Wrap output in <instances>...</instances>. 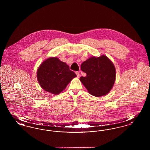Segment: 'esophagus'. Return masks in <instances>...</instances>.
I'll return each mask as SVG.
<instances>
[{
  "label": "esophagus",
  "mask_w": 150,
  "mask_h": 150,
  "mask_svg": "<svg viewBox=\"0 0 150 150\" xmlns=\"http://www.w3.org/2000/svg\"><path fill=\"white\" fill-rule=\"evenodd\" d=\"M76 74L77 75V77L79 78L80 77V73L79 72H76Z\"/></svg>",
  "instance_id": "1"
}]
</instances>
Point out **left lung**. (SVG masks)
Wrapping results in <instances>:
<instances>
[{
  "instance_id": "8db88e82",
  "label": "left lung",
  "mask_w": 150,
  "mask_h": 150,
  "mask_svg": "<svg viewBox=\"0 0 150 150\" xmlns=\"http://www.w3.org/2000/svg\"><path fill=\"white\" fill-rule=\"evenodd\" d=\"M81 70L86 74L80 81L88 92L99 97L109 93L114 85L116 69L112 62L106 56L90 57L81 64Z\"/></svg>"
}]
</instances>
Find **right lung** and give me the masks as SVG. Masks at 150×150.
<instances>
[{
  "label": "right lung",
  "instance_id": "right-lung-1",
  "mask_svg": "<svg viewBox=\"0 0 150 150\" xmlns=\"http://www.w3.org/2000/svg\"><path fill=\"white\" fill-rule=\"evenodd\" d=\"M36 77L38 83L45 91L57 95L61 93L72 79L76 77L69 65L56 57L44 60L38 69Z\"/></svg>",
  "mask_w": 150,
  "mask_h": 150
}]
</instances>
